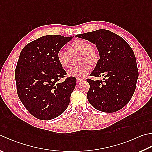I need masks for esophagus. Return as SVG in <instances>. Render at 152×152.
I'll list each match as a JSON object with an SVG mask.
<instances>
[{
  "label": "esophagus",
  "instance_id": "1",
  "mask_svg": "<svg viewBox=\"0 0 152 152\" xmlns=\"http://www.w3.org/2000/svg\"><path fill=\"white\" fill-rule=\"evenodd\" d=\"M76 81L77 82H82V81H84V78H77L76 79Z\"/></svg>",
  "mask_w": 152,
  "mask_h": 152
}]
</instances>
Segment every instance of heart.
Wrapping results in <instances>:
<instances>
[{
  "label": "heart",
  "instance_id": "heart-1",
  "mask_svg": "<svg viewBox=\"0 0 152 152\" xmlns=\"http://www.w3.org/2000/svg\"><path fill=\"white\" fill-rule=\"evenodd\" d=\"M69 52L60 50L57 53L56 60L62 68L68 69L72 64V57L77 58L78 66L72 68L68 72V75L76 78H82L90 72V64L94 66L98 62L99 55L96 50L90 42L82 39H78L68 46Z\"/></svg>",
  "mask_w": 152,
  "mask_h": 152
}]
</instances>
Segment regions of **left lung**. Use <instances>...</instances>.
<instances>
[{
	"mask_svg": "<svg viewBox=\"0 0 152 152\" xmlns=\"http://www.w3.org/2000/svg\"><path fill=\"white\" fill-rule=\"evenodd\" d=\"M76 37L96 44L100 59L90 76L106 78L104 82L87 79L90 84L88 102L104 112L122 109L131 100L139 75L133 50L124 38L107 30H97Z\"/></svg>",
	"mask_w": 152,
	"mask_h": 152,
	"instance_id": "8db88e82",
	"label": "left lung"
}]
</instances>
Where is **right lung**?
Here are the masks:
<instances>
[{
	"label": "right lung",
	"mask_w": 152,
	"mask_h": 152,
	"mask_svg": "<svg viewBox=\"0 0 152 152\" xmlns=\"http://www.w3.org/2000/svg\"><path fill=\"white\" fill-rule=\"evenodd\" d=\"M73 37L46 35L26 45L19 56L15 70L17 94L33 116L50 120L66 110L76 79L68 77L57 62L56 55Z\"/></svg>",
	"instance_id": "add662e5"
}]
</instances>
